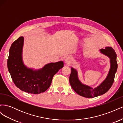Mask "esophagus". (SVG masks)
Listing matches in <instances>:
<instances>
[{"instance_id": "1", "label": "esophagus", "mask_w": 123, "mask_h": 123, "mask_svg": "<svg viewBox=\"0 0 123 123\" xmlns=\"http://www.w3.org/2000/svg\"><path fill=\"white\" fill-rule=\"evenodd\" d=\"M72 58L71 57H68L66 58L65 62L66 64L69 65L72 62Z\"/></svg>"}]
</instances>
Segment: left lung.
<instances>
[{
    "label": "left lung",
    "instance_id": "obj_1",
    "mask_svg": "<svg viewBox=\"0 0 123 123\" xmlns=\"http://www.w3.org/2000/svg\"><path fill=\"white\" fill-rule=\"evenodd\" d=\"M100 52L107 55L110 59V69L106 79L98 87L92 88L82 84L78 79L77 73L75 69L71 68L69 77V82L71 87L78 94L87 98H92L101 95L108 91L113 83L115 74L117 68V54L112 48L107 47L100 50Z\"/></svg>",
    "mask_w": 123,
    "mask_h": 123
}]
</instances>
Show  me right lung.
<instances>
[{
  "instance_id": "1",
  "label": "right lung",
  "mask_w": 123,
  "mask_h": 123,
  "mask_svg": "<svg viewBox=\"0 0 123 123\" xmlns=\"http://www.w3.org/2000/svg\"><path fill=\"white\" fill-rule=\"evenodd\" d=\"M24 37H19L11 45L8 59V68L14 83L23 91L39 94L49 88L55 74L64 67L63 62L48 64L37 71L29 69L21 58Z\"/></svg>"
}]
</instances>
